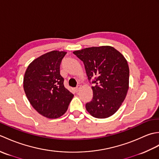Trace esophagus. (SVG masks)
Returning <instances> with one entry per match:
<instances>
[{
  "instance_id": "obj_1",
  "label": "esophagus",
  "mask_w": 159,
  "mask_h": 159,
  "mask_svg": "<svg viewBox=\"0 0 159 159\" xmlns=\"http://www.w3.org/2000/svg\"><path fill=\"white\" fill-rule=\"evenodd\" d=\"M80 89V85H78V86L76 87V88H75V91H76V92H79V91Z\"/></svg>"
}]
</instances>
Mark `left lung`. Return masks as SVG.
Returning <instances> with one entry per match:
<instances>
[{
  "instance_id": "left-lung-1",
  "label": "left lung",
  "mask_w": 159,
  "mask_h": 159,
  "mask_svg": "<svg viewBox=\"0 0 159 159\" xmlns=\"http://www.w3.org/2000/svg\"><path fill=\"white\" fill-rule=\"evenodd\" d=\"M73 53L83 61L88 79H93V99L86 110L104 119L116 113L129 88V67L120 52L110 46L90 47Z\"/></svg>"
}]
</instances>
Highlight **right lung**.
<instances>
[{
    "instance_id": "obj_1",
    "label": "right lung",
    "mask_w": 159,
    "mask_h": 159,
    "mask_svg": "<svg viewBox=\"0 0 159 159\" xmlns=\"http://www.w3.org/2000/svg\"><path fill=\"white\" fill-rule=\"evenodd\" d=\"M66 53L52 50L39 56L29 64L24 76V90L30 104L48 119L62 116L74 97L60 75L61 61Z\"/></svg>"
}]
</instances>
